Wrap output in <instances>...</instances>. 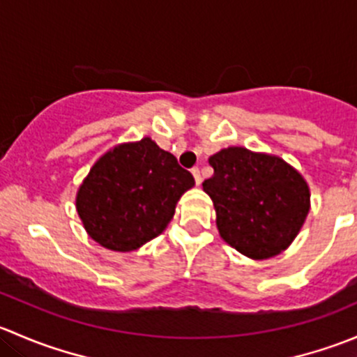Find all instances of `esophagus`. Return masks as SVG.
Wrapping results in <instances>:
<instances>
[{
    "label": "esophagus",
    "mask_w": 357,
    "mask_h": 357,
    "mask_svg": "<svg viewBox=\"0 0 357 357\" xmlns=\"http://www.w3.org/2000/svg\"><path fill=\"white\" fill-rule=\"evenodd\" d=\"M192 174H193V178H195V183H197V185H200V183H202L200 169H199V167H193V169H192Z\"/></svg>",
    "instance_id": "34e87169"
}]
</instances>
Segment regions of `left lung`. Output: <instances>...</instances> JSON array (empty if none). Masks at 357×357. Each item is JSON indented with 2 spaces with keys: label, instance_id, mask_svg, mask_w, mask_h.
<instances>
[{
  "label": "left lung",
  "instance_id": "obj_1",
  "mask_svg": "<svg viewBox=\"0 0 357 357\" xmlns=\"http://www.w3.org/2000/svg\"><path fill=\"white\" fill-rule=\"evenodd\" d=\"M214 174L202 183L228 245L250 259L290 247L311 208L304 176L282 157L228 146L208 157Z\"/></svg>",
  "mask_w": 357,
  "mask_h": 357
}]
</instances>
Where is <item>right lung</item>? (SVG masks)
Here are the masks:
<instances>
[{
  "label": "right lung",
  "instance_id": "obj_1",
  "mask_svg": "<svg viewBox=\"0 0 357 357\" xmlns=\"http://www.w3.org/2000/svg\"><path fill=\"white\" fill-rule=\"evenodd\" d=\"M195 179L152 138L121 143L103 153L82 179L75 208L102 247L131 252L160 235L176 204Z\"/></svg>",
  "mask_w": 357,
  "mask_h": 357
}]
</instances>
